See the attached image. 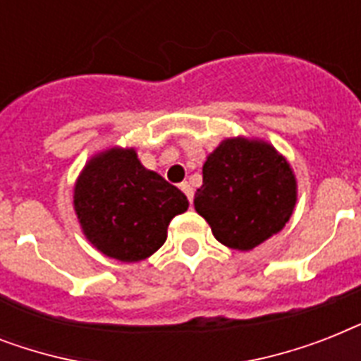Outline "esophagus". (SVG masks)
<instances>
[{
    "label": "esophagus",
    "mask_w": 361,
    "mask_h": 361,
    "mask_svg": "<svg viewBox=\"0 0 361 361\" xmlns=\"http://www.w3.org/2000/svg\"><path fill=\"white\" fill-rule=\"evenodd\" d=\"M180 187H181V191L187 195V198H189V202H192V198H195V191H192L191 183H189V181H183V183H180Z\"/></svg>",
    "instance_id": "34e87169"
}]
</instances>
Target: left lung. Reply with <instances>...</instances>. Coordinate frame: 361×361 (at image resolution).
<instances>
[{"label":"left lung","mask_w":361,"mask_h":361,"mask_svg":"<svg viewBox=\"0 0 361 361\" xmlns=\"http://www.w3.org/2000/svg\"><path fill=\"white\" fill-rule=\"evenodd\" d=\"M296 204L290 164L266 142L228 138L204 163L195 209L223 245L249 251L288 223Z\"/></svg>","instance_id":"obj_1"}]
</instances>
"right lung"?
Returning a JSON list of instances; mask_svg holds the SVG:
<instances>
[{
  "label": "right lung",
  "instance_id": "1",
  "mask_svg": "<svg viewBox=\"0 0 361 361\" xmlns=\"http://www.w3.org/2000/svg\"><path fill=\"white\" fill-rule=\"evenodd\" d=\"M189 208L178 187L144 169L135 149L93 157L76 181L75 209L82 231L106 257L138 262L157 251L176 215Z\"/></svg>",
  "mask_w": 361,
  "mask_h": 361
}]
</instances>
